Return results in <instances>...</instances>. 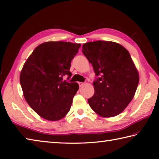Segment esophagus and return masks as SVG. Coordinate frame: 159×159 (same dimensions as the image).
<instances>
[{
  "instance_id": "esophagus-1",
  "label": "esophagus",
  "mask_w": 159,
  "mask_h": 159,
  "mask_svg": "<svg viewBox=\"0 0 159 159\" xmlns=\"http://www.w3.org/2000/svg\"><path fill=\"white\" fill-rule=\"evenodd\" d=\"M85 83H82V82H79V86L80 87H82V86L84 85Z\"/></svg>"
}]
</instances>
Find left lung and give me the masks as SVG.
Returning <instances> with one entry per match:
<instances>
[{
    "label": "left lung",
    "mask_w": 159,
    "mask_h": 159,
    "mask_svg": "<svg viewBox=\"0 0 159 159\" xmlns=\"http://www.w3.org/2000/svg\"><path fill=\"white\" fill-rule=\"evenodd\" d=\"M82 52L98 76L89 106L103 117L119 115L133 99L139 82L129 51L118 43L99 40L83 44Z\"/></svg>",
    "instance_id": "left-lung-1"
}]
</instances>
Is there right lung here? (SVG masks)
I'll return each mask as SVG.
<instances>
[{
    "label": "right lung",
    "instance_id": "right-lung-1",
    "mask_svg": "<svg viewBox=\"0 0 159 159\" xmlns=\"http://www.w3.org/2000/svg\"><path fill=\"white\" fill-rule=\"evenodd\" d=\"M80 47V44L67 42L42 43L22 68L20 83L25 99L45 120H59L70 111L79 85L63 77L71 76V61Z\"/></svg>",
    "mask_w": 159,
    "mask_h": 159
}]
</instances>
